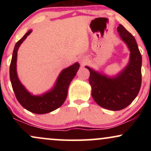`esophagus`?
Masks as SVG:
<instances>
[{
    "mask_svg": "<svg viewBox=\"0 0 151 151\" xmlns=\"http://www.w3.org/2000/svg\"><path fill=\"white\" fill-rule=\"evenodd\" d=\"M80 62L82 65H86V64L87 63V59L86 58H82L81 59H80Z\"/></svg>",
    "mask_w": 151,
    "mask_h": 151,
    "instance_id": "34e87169",
    "label": "esophagus"
}]
</instances>
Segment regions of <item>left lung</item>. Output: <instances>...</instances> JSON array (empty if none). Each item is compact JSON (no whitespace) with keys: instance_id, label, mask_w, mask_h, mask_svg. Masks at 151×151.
<instances>
[{"instance_id":"obj_1","label":"left lung","mask_w":151,"mask_h":151,"mask_svg":"<svg viewBox=\"0 0 151 151\" xmlns=\"http://www.w3.org/2000/svg\"><path fill=\"white\" fill-rule=\"evenodd\" d=\"M117 30L131 52L127 67L113 78L102 75L86 67L90 72L89 81L93 99L100 106L111 111L127 107L138 95L142 81V58L136 40L122 25L118 26Z\"/></svg>"}]
</instances>
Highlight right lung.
<instances>
[{
	"instance_id": "right-lung-1",
	"label": "right lung",
	"mask_w": 151,
	"mask_h": 151,
	"mask_svg": "<svg viewBox=\"0 0 151 151\" xmlns=\"http://www.w3.org/2000/svg\"><path fill=\"white\" fill-rule=\"evenodd\" d=\"M31 32L32 30H29L15 44L10 65V81L15 97L22 107L34 114L50 113L61 106L65 102L69 85L79 70V64L76 62L73 65L62 70L58 78L55 86L49 92L44 93L42 96L31 95L19 81L16 72L17 52L20 45Z\"/></svg>"
}]
</instances>
